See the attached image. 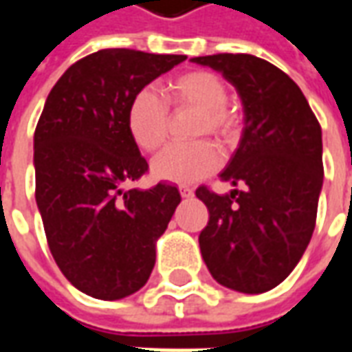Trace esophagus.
I'll use <instances>...</instances> for the list:
<instances>
[{"mask_svg": "<svg viewBox=\"0 0 352 352\" xmlns=\"http://www.w3.org/2000/svg\"><path fill=\"white\" fill-rule=\"evenodd\" d=\"M179 192H181V196L186 199L194 196V190H192V188H188V186H181V188H179Z\"/></svg>", "mask_w": 352, "mask_h": 352, "instance_id": "esophagus-1", "label": "esophagus"}]
</instances>
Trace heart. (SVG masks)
<instances>
[{
	"label": "heart",
	"mask_w": 352,
	"mask_h": 352,
	"mask_svg": "<svg viewBox=\"0 0 352 352\" xmlns=\"http://www.w3.org/2000/svg\"><path fill=\"white\" fill-rule=\"evenodd\" d=\"M169 103L177 109H196L199 113L196 135L211 133L222 143L236 135L237 120L226 107L228 90L214 73L190 72L169 80ZM128 131L133 143L146 153L158 151L168 138V105L148 88L139 90L128 105ZM221 166V154L209 141L171 145L153 160V175L175 184H194L214 173Z\"/></svg>",
	"instance_id": "b5f03b06"
}]
</instances>
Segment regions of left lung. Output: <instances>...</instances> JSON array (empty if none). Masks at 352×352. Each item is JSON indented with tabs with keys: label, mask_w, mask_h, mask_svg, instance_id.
<instances>
[{
	"label": "left lung",
	"mask_w": 352,
	"mask_h": 352,
	"mask_svg": "<svg viewBox=\"0 0 352 352\" xmlns=\"http://www.w3.org/2000/svg\"><path fill=\"white\" fill-rule=\"evenodd\" d=\"M236 88L239 146L221 173L241 190H196L209 209L199 234L207 270L222 287L260 294L287 279L315 230L322 190V131L294 80L252 54L192 58Z\"/></svg>",
	"instance_id": "obj_1"
}]
</instances>
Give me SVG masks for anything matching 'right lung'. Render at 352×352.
<instances>
[{"label": "right lung", "instance_id": "obj_1", "mask_svg": "<svg viewBox=\"0 0 352 352\" xmlns=\"http://www.w3.org/2000/svg\"><path fill=\"white\" fill-rule=\"evenodd\" d=\"M184 60L98 50L73 64L45 101L34 135L35 201L60 272L98 300L145 287L156 241L181 204L173 184H124L148 168L128 131L131 98Z\"/></svg>", "mask_w": 352, "mask_h": 352}]
</instances>
